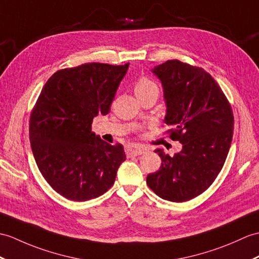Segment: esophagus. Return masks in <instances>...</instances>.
Listing matches in <instances>:
<instances>
[{"instance_id":"obj_1","label":"esophagus","mask_w":259,"mask_h":259,"mask_svg":"<svg viewBox=\"0 0 259 259\" xmlns=\"http://www.w3.org/2000/svg\"><path fill=\"white\" fill-rule=\"evenodd\" d=\"M148 149L144 146H140V144H128L125 147V152H127V155L129 157H134V155H140L144 152H147Z\"/></svg>"}]
</instances>
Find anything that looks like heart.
<instances>
[{
    "instance_id": "1",
    "label": "heart",
    "mask_w": 259,
    "mask_h": 259,
    "mask_svg": "<svg viewBox=\"0 0 259 259\" xmlns=\"http://www.w3.org/2000/svg\"><path fill=\"white\" fill-rule=\"evenodd\" d=\"M135 93L137 95V97L147 95V94H151V93L159 94V87L153 80L149 79V78H146V77H142L136 82Z\"/></svg>"
}]
</instances>
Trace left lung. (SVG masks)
Listing matches in <instances>:
<instances>
[{
  "label": "left lung",
  "instance_id": "left-lung-1",
  "mask_svg": "<svg viewBox=\"0 0 259 259\" xmlns=\"http://www.w3.org/2000/svg\"><path fill=\"white\" fill-rule=\"evenodd\" d=\"M152 73L163 87L164 122L173 128L167 132L182 150L174 157L155 150L162 163L147 177V184L163 200L185 202L206 191L223 167L233 138V111L219 83L201 67L172 59Z\"/></svg>",
  "mask_w": 259,
  "mask_h": 259
}]
</instances>
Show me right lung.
Returning a JSON list of instances; mask_svg holds the SVG:
<instances>
[{
  "label": "right lung",
  "instance_id": "1",
  "mask_svg": "<svg viewBox=\"0 0 259 259\" xmlns=\"http://www.w3.org/2000/svg\"><path fill=\"white\" fill-rule=\"evenodd\" d=\"M129 63H88L57 70L45 83L29 118V140L41 176L57 193L83 202L115 183L125 160L122 144H111L92 131L106 116Z\"/></svg>",
  "mask_w": 259,
  "mask_h": 259
}]
</instances>
